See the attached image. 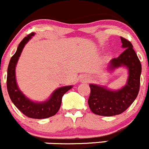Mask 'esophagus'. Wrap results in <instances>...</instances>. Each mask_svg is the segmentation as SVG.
I'll list each match as a JSON object with an SVG mask.
<instances>
[{
    "instance_id": "34e87169",
    "label": "esophagus",
    "mask_w": 149,
    "mask_h": 149,
    "mask_svg": "<svg viewBox=\"0 0 149 149\" xmlns=\"http://www.w3.org/2000/svg\"><path fill=\"white\" fill-rule=\"evenodd\" d=\"M87 79H84V78H83V79H82V80L84 81H87Z\"/></svg>"
}]
</instances>
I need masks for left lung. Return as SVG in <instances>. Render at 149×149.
Here are the masks:
<instances>
[{"label":"left lung","instance_id":"1","mask_svg":"<svg viewBox=\"0 0 149 149\" xmlns=\"http://www.w3.org/2000/svg\"><path fill=\"white\" fill-rule=\"evenodd\" d=\"M125 50L119 57L113 58L109 63L110 68L126 66L129 76L127 84L121 89L111 91L105 87L90 84L91 88L88 104L90 109L95 115L101 116H115L125 111L134 102L139 94L141 64L133 45L129 40L120 37Z\"/></svg>","mask_w":149,"mask_h":149}]
</instances>
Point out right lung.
Here are the masks:
<instances>
[{
	"label": "right lung",
	"mask_w": 149,
	"mask_h": 149,
	"mask_svg": "<svg viewBox=\"0 0 149 149\" xmlns=\"http://www.w3.org/2000/svg\"><path fill=\"white\" fill-rule=\"evenodd\" d=\"M34 34L33 32L31 33L22 40L18 46L16 53L10 58L7 71V90L12 102L24 115L34 119H45L53 116L58 112L63 96L73 86H68L58 88L52 93L47 101L42 103L31 101L19 89L15 77V68L24 45Z\"/></svg>",
	"instance_id": "1"
}]
</instances>
